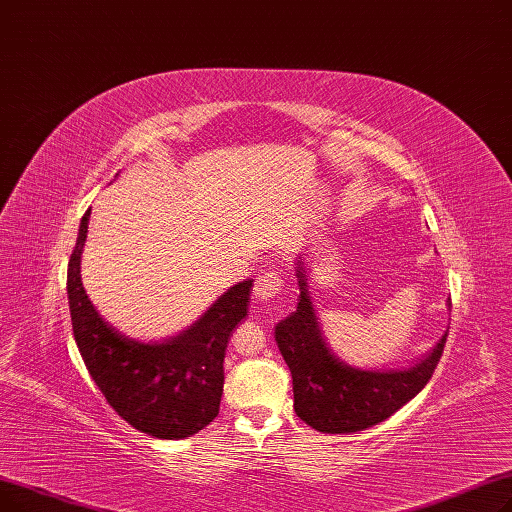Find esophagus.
<instances>
[{"label": "esophagus", "mask_w": 512, "mask_h": 512, "mask_svg": "<svg viewBox=\"0 0 512 512\" xmlns=\"http://www.w3.org/2000/svg\"><path fill=\"white\" fill-rule=\"evenodd\" d=\"M281 287H283V279L279 273L264 271L256 277L254 296L258 302H271L281 294Z\"/></svg>", "instance_id": "1"}]
</instances>
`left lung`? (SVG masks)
I'll return each instance as SVG.
<instances>
[{
    "instance_id": "8db88e82",
    "label": "left lung",
    "mask_w": 512,
    "mask_h": 512,
    "mask_svg": "<svg viewBox=\"0 0 512 512\" xmlns=\"http://www.w3.org/2000/svg\"><path fill=\"white\" fill-rule=\"evenodd\" d=\"M296 277L300 285L298 308L277 323L275 339L294 379L296 415L306 425L323 433L362 431L392 417L421 392L440 362L448 333L408 369H354L337 358L325 342L302 260L296 262Z\"/></svg>"
}]
</instances>
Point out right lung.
Wrapping results in <instances>:
<instances>
[{"label": "right lung", "mask_w": 512, "mask_h": 512, "mask_svg": "<svg viewBox=\"0 0 512 512\" xmlns=\"http://www.w3.org/2000/svg\"><path fill=\"white\" fill-rule=\"evenodd\" d=\"M91 208L68 262V304L85 367L108 404L131 427L158 440H183L214 421L225 383V350L246 319L252 279L227 289L177 337L145 344L116 331L91 304L81 281V254Z\"/></svg>", "instance_id": "obj_1"}]
</instances>
